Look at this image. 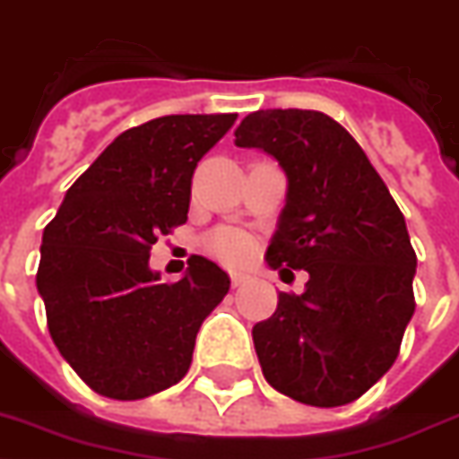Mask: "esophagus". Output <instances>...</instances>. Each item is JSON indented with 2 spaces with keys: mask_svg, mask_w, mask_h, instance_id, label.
Returning a JSON list of instances; mask_svg holds the SVG:
<instances>
[{
  "mask_svg": "<svg viewBox=\"0 0 459 459\" xmlns=\"http://www.w3.org/2000/svg\"><path fill=\"white\" fill-rule=\"evenodd\" d=\"M230 278H232L234 288H239V285H244V282L249 281V275H244V273H232Z\"/></svg>",
  "mask_w": 459,
  "mask_h": 459,
  "instance_id": "34e87169",
  "label": "esophagus"
}]
</instances>
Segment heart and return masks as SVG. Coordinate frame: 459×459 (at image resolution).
<instances>
[{
  "instance_id": "obj_1",
  "label": "heart",
  "mask_w": 459,
  "mask_h": 459,
  "mask_svg": "<svg viewBox=\"0 0 459 459\" xmlns=\"http://www.w3.org/2000/svg\"><path fill=\"white\" fill-rule=\"evenodd\" d=\"M205 251L227 266H242L254 251V244L239 230H217L205 239Z\"/></svg>"
}]
</instances>
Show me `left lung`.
Listing matches in <instances>:
<instances>
[{
	"instance_id": "left-lung-1",
	"label": "left lung",
	"mask_w": 459,
	"mask_h": 459,
	"mask_svg": "<svg viewBox=\"0 0 459 459\" xmlns=\"http://www.w3.org/2000/svg\"><path fill=\"white\" fill-rule=\"evenodd\" d=\"M234 137L271 154L288 177L268 266L309 273L305 292H281L251 332L264 377L302 404H351L397 360L416 307L404 215L360 144L326 113H249Z\"/></svg>"
}]
</instances>
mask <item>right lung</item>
Listing matches in <instances>:
<instances>
[{"label": "right lung", "mask_w": 459, "mask_h": 459, "mask_svg": "<svg viewBox=\"0 0 459 459\" xmlns=\"http://www.w3.org/2000/svg\"><path fill=\"white\" fill-rule=\"evenodd\" d=\"M237 113L164 116L120 133L70 186L43 232L36 285L62 358L111 399H144L191 368L195 333L230 275L191 256L181 281L150 268L160 234L188 220L193 171Z\"/></svg>", "instance_id": "right-lung-1"}]
</instances>
